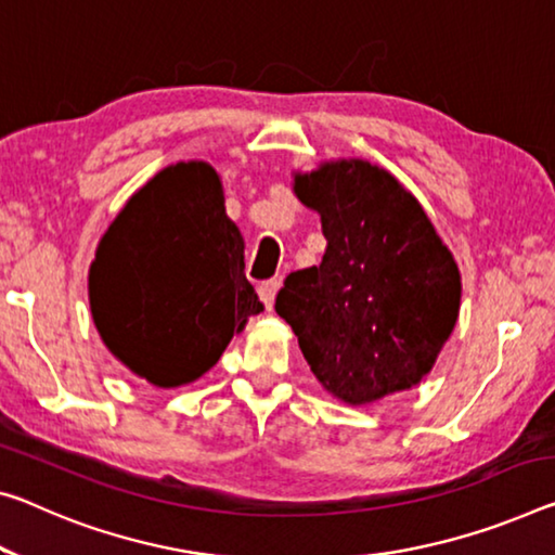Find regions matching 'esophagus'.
I'll list each match as a JSON object with an SVG mask.
<instances>
[{"instance_id":"esophagus-1","label":"esophagus","mask_w":555,"mask_h":555,"mask_svg":"<svg viewBox=\"0 0 555 555\" xmlns=\"http://www.w3.org/2000/svg\"><path fill=\"white\" fill-rule=\"evenodd\" d=\"M279 286H281L279 279H269V281H261V284H259L257 292H259L261 304L267 306V309H271V306H274V298H276Z\"/></svg>"}]
</instances>
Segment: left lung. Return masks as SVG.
<instances>
[{
	"label": "left lung",
	"mask_w": 555,
	"mask_h": 555,
	"mask_svg": "<svg viewBox=\"0 0 555 555\" xmlns=\"http://www.w3.org/2000/svg\"><path fill=\"white\" fill-rule=\"evenodd\" d=\"M321 215L319 267L292 271L276 313L313 375L348 404L410 390L433 371L460 315L462 276L420 202L367 160L294 175Z\"/></svg>",
	"instance_id": "left-lung-1"
}]
</instances>
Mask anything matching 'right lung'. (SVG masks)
Instances as JSON below:
<instances>
[{"mask_svg": "<svg viewBox=\"0 0 555 555\" xmlns=\"http://www.w3.org/2000/svg\"><path fill=\"white\" fill-rule=\"evenodd\" d=\"M88 298L105 348L155 388L217 363L263 306L212 165L165 167L126 202L95 249Z\"/></svg>", "mask_w": 555, "mask_h": 555, "instance_id": "1", "label": "right lung"}]
</instances>
